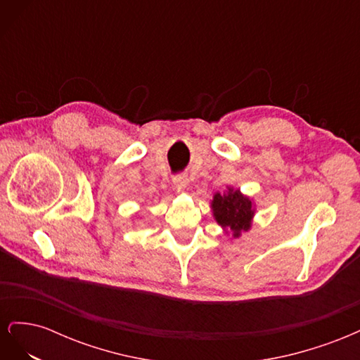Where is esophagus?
<instances>
[{"instance_id":"34e87169","label":"esophagus","mask_w":360,"mask_h":360,"mask_svg":"<svg viewBox=\"0 0 360 360\" xmlns=\"http://www.w3.org/2000/svg\"><path fill=\"white\" fill-rule=\"evenodd\" d=\"M172 183L176 184V186L179 188V189H184L188 186V177L184 176V174H177V176H174L172 177Z\"/></svg>"}]
</instances>
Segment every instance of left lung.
I'll list each match as a JSON object with an SVG mask.
<instances>
[{
    "instance_id": "obj_1",
    "label": "left lung",
    "mask_w": 360,
    "mask_h": 360,
    "mask_svg": "<svg viewBox=\"0 0 360 360\" xmlns=\"http://www.w3.org/2000/svg\"><path fill=\"white\" fill-rule=\"evenodd\" d=\"M212 209L216 222L225 230L233 231L234 237L250 228V221L254 217L252 201L243 197L238 189L230 188L226 193H214Z\"/></svg>"
}]
</instances>
